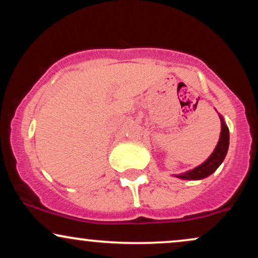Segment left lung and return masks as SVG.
<instances>
[{"mask_svg":"<svg viewBox=\"0 0 258 258\" xmlns=\"http://www.w3.org/2000/svg\"><path fill=\"white\" fill-rule=\"evenodd\" d=\"M221 117V125H222V130H221V136H220V141H218L217 147L214 150V153L211 154L209 159L206 160L204 164H201L200 166L195 167L194 170L188 171V172L178 174V178L182 179H203L205 177L210 176L211 173H214L216 170H217L218 166L222 164L224 158H226L227 152H228V147H229V130L226 123H224L223 119Z\"/></svg>","mask_w":258,"mask_h":258,"instance_id":"left-lung-1","label":"left lung"}]
</instances>
